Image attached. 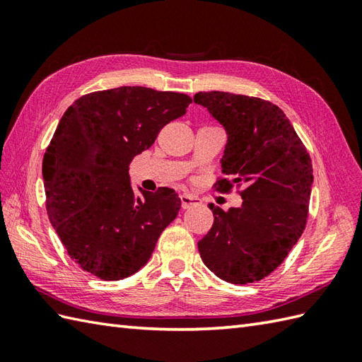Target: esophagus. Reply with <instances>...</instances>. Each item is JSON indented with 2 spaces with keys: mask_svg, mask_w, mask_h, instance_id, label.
Returning a JSON list of instances; mask_svg holds the SVG:
<instances>
[{
  "mask_svg": "<svg viewBox=\"0 0 362 362\" xmlns=\"http://www.w3.org/2000/svg\"><path fill=\"white\" fill-rule=\"evenodd\" d=\"M180 202H182L183 209H189V206H194L199 204V199L196 196H191V194H182Z\"/></svg>",
  "mask_w": 362,
  "mask_h": 362,
  "instance_id": "1",
  "label": "esophagus"
}]
</instances>
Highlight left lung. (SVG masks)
I'll list each match as a JSON object with an SVG mask.
<instances>
[{"mask_svg":"<svg viewBox=\"0 0 362 362\" xmlns=\"http://www.w3.org/2000/svg\"><path fill=\"white\" fill-rule=\"evenodd\" d=\"M194 103L224 127L222 174L245 187L240 209L210 204L214 222L197 243L210 271L235 284L263 280L302 236L313 188L310 153L281 109L259 98L201 91Z\"/></svg>","mask_w":362,"mask_h":362,"instance_id":"left-lung-1","label":"left lung"}]
</instances>
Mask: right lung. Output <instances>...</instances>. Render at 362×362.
<instances>
[{
  "label": "right lung",
  "instance_id": "right-lung-1",
  "mask_svg": "<svg viewBox=\"0 0 362 362\" xmlns=\"http://www.w3.org/2000/svg\"><path fill=\"white\" fill-rule=\"evenodd\" d=\"M188 104L183 93L119 87L82 96L64 113L43 157L46 210L83 271L103 280L138 272L179 214L171 188L135 194L129 166Z\"/></svg>",
  "mask_w": 362,
  "mask_h": 362
}]
</instances>
